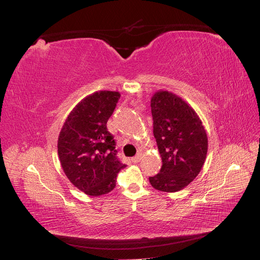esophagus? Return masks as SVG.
Wrapping results in <instances>:
<instances>
[{"mask_svg": "<svg viewBox=\"0 0 260 260\" xmlns=\"http://www.w3.org/2000/svg\"><path fill=\"white\" fill-rule=\"evenodd\" d=\"M141 158H142V157H141V155L140 154H138L137 156H135L132 158V162H135V164H137V162H139L140 160H141Z\"/></svg>", "mask_w": 260, "mask_h": 260, "instance_id": "34e87169", "label": "esophagus"}]
</instances>
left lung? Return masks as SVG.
Here are the masks:
<instances>
[{
    "instance_id": "obj_1",
    "label": "left lung",
    "mask_w": 260,
    "mask_h": 260,
    "mask_svg": "<svg viewBox=\"0 0 260 260\" xmlns=\"http://www.w3.org/2000/svg\"><path fill=\"white\" fill-rule=\"evenodd\" d=\"M151 107L162 165L159 174L148 178L149 182L158 191L178 192L198 177L205 162L206 130L194 109L172 92H156Z\"/></svg>"
}]
</instances>
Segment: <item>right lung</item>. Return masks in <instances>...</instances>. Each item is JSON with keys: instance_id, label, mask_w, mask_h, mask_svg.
<instances>
[{"instance_id": "1", "label": "right lung", "mask_w": 260, "mask_h": 260, "mask_svg": "<svg viewBox=\"0 0 260 260\" xmlns=\"http://www.w3.org/2000/svg\"><path fill=\"white\" fill-rule=\"evenodd\" d=\"M119 99L116 91L90 94L70 112L59 132L61 168L86 195L100 196L114 190L117 174L125 167L116 156V142L106 127Z\"/></svg>"}]
</instances>
